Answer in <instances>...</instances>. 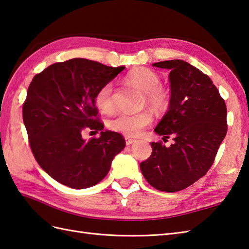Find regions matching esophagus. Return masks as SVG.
<instances>
[{
	"label": "esophagus",
	"mask_w": 249,
	"mask_h": 249,
	"mask_svg": "<svg viewBox=\"0 0 249 249\" xmlns=\"http://www.w3.org/2000/svg\"><path fill=\"white\" fill-rule=\"evenodd\" d=\"M136 140H134V139H131V138H125V142H126V145H130V144H132L134 143Z\"/></svg>",
	"instance_id": "obj_1"
}]
</instances>
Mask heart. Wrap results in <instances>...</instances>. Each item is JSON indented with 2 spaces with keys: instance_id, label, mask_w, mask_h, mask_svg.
I'll return each instance as SVG.
<instances>
[{
  "instance_id": "obj_1",
  "label": "heart",
  "mask_w": 249,
  "mask_h": 249,
  "mask_svg": "<svg viewBox=\"0 0 249 249\" xmlns=\"http://www.w3.org/2000/svg\"><path fill=\"white\" fill-rule=\"evenodd\" d=\"M126 85L143 93L144 102L147 103L156 111H165L170 106L171 95L164 87L160 85V76L147 68H137L127 73L124 78ZM97 107L104 112H111L114 109L113 84H104L95 94ZM153 122V114L145 110L138 113L121 112L109 122V127L126 137H138Z\"/></svg>"
}]
</instances>
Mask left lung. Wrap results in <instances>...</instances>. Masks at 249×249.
<instances>
[{"label":"left lung","mask_w":249,"mask_h":249,"mask_svg":"<svg viewBox=\"0 0 249 249\" xmlns=\"http://www.w3.org/2000/svg\"><path fill=\"white\" fill-rule=\"evenodd\" d=\"M169 69L170 108L155 128L170 147L152 142L151 157L140 163L144 178L164 192L188 188L206 175L214 162L218 147L227 134V108L208 75L180 60L153 63Z\"/></svg>","instance_id":"left-lung-1"}]
</instances>
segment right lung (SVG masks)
Returning a JSON list of instances; mask_svg holds the SVG:
<instances>
[{
    "label": "right lung",
    "mask_w": 249,
    "mask_h": 249,
    "mask_svg": "<svg viewBox=\"0 0 249 249\" xmlns=\"http://www.w3.org/2000/svg\"><path fill=\"white\" fill-rule=\"evenodd\" d=\"M125 67L73 58L56 62L34 76L23 103V122L38 164L55 180L73 189L95 186L125 147V139L103 131L95 94ZM84 130L101 131L84 141Z\"/></svg>",
    "instance_id": "1"
}]
</instances>
